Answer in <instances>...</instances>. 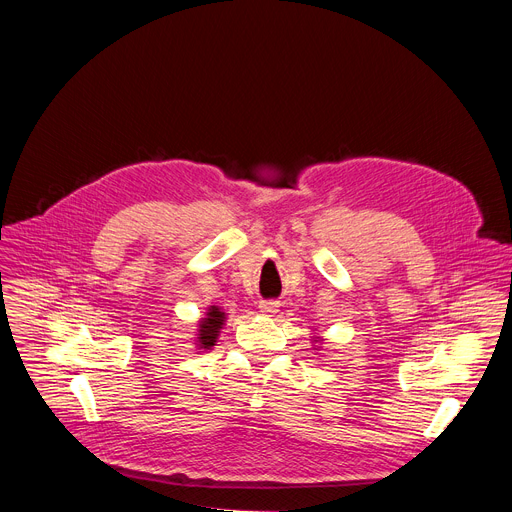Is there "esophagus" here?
Returning a JSON list of instances; mask_svg holds the SVG:
<instances>
[{
    "instance_id": "34e87169",
    "label": "esophagus",
    "mask_w": 512,
    "mask_h": 512,
    "mask_svg": "<svg viewBox=\"0 0 512 512\" xmlns=\"http://www.w3.org/2000/svg\"><path fill=\"white\" fill-rule=\"evenodd\" d=\"M277 308H279V304H277V302H273V300H267V302H259V310H261L263 314H267V316L275 314V312H277Z\"/></svg>"
}]
</instances>
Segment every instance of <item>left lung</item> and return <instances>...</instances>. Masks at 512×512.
I'll list each match as a JSON object with an SVG mask.
<instances>
[{"label":"left lung","mask_w":512,"mask_h":512,"mask_svg":"<svg viewBox=\"0 0 512 512\" xmlns=\"http://www.w3.org/2000/svg\"><path fill=\"white\" fill-rule=\"evenodd\" d=\"M314 342H318V340H314Z\"/></svg>","instance_id":"obj_1"}]
</instances>
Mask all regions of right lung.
<instances>
[{
    "label": "right lung",
    "instance_id": "1",
    "mask_svg": "<svg viewBox=\"0 0 512 512\" xmlns=\"http://www.w3.org/2000/svg\"><path fill=\"white\" fill-rule=\"evenodd\" d=\"M227 320V314L218 308V306H208L204 318L198 324V334H196V346L202 350H208L214 346L218 334L223 330V324Z\"/></svg>",
    "mask_w": 512,
    "mask_h": 512
}]
</instances>
